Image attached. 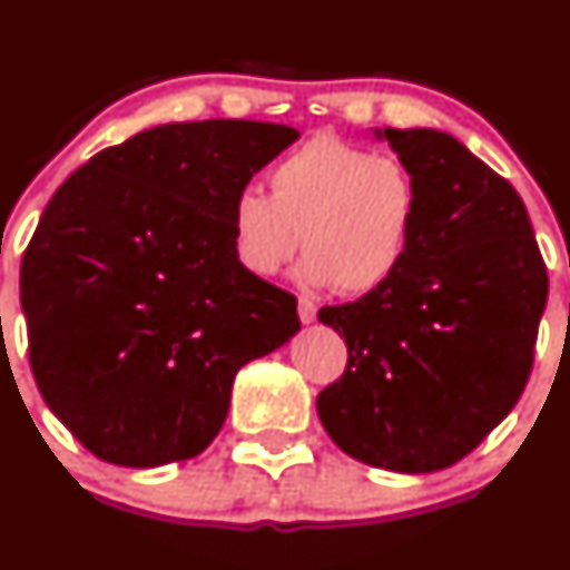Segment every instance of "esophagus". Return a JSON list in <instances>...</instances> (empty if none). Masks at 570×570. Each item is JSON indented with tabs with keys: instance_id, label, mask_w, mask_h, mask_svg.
<instances>
[{
	"instance_id": "34e87169",
	"label": "esophagus",
	"mask_w": 570,
	"mask_h": 570,
	"mask_svg": "<svg viewBox=\"0 0 570 570\" xmlns=\"http://www.w3.org/2000/svg\"><path fill=\"white\" fill-rule=\"evenodd\" d=\"M297 314H301L303 322H314V317H317V303L312 297L301 295L297 297Z\"/></svg>"
}]
</instances>
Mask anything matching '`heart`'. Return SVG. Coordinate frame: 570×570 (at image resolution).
<instances>
[{
    "label": "heart",
    "mask_w": 570,
    "mask_h": 570,
    "mask_svg": "<svg viewBox=\"0 0 570 570\" xmlns=\"http://www.w3.org/2000/svg\"><path fill=\"white\" fill-rule=\"evenodd\" d=\"M269 198L243 189L228 209L243 269L273 278L303 248L301 278L347 295L377 289L400 269L419 220V187L394 154L320 135L267 176Z\"/></svg>",
    "instance_id": "b5f03b06"
}]
</instances>
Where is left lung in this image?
<instances>
[{
	"instance_id": "1",
	"label": "left lung",
	"mask_w": 570,
	"mask_h": 570,
	"mask_svg": "<svg viewBox=\"0 0 570 570\" xmlns=\"http://www.w3.org/2000/svg\"><path fill=\"white\" fill-rule=\"evenodd\" d=\"M419 220L400 269L320 322L347 366L317 396L322 428L361 463L424 474L458 463L530 381L549 275L513 184L435 129H386Z\"/></svg>"
}]
</instances>
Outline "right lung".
<instances>
[{
    "label": "right lung",
    "mask_w": 570,
    "mask_h": 570,
    "mask_svg": "<svg viewBox=\"0 0 570 570\" xmlns=\"http://www.w3.org/2000/svg\"><path fill=\"white\" fill-rule=\"evenodd\" d=\"M292 126L200 120L140 131L60 184L21 258L40 396L101 461H187L226 422L239 366L301 327L289 292L232 248L228 209Z\"/></svg>",
    "instance_id": "add662e5"
}]
</instances>
